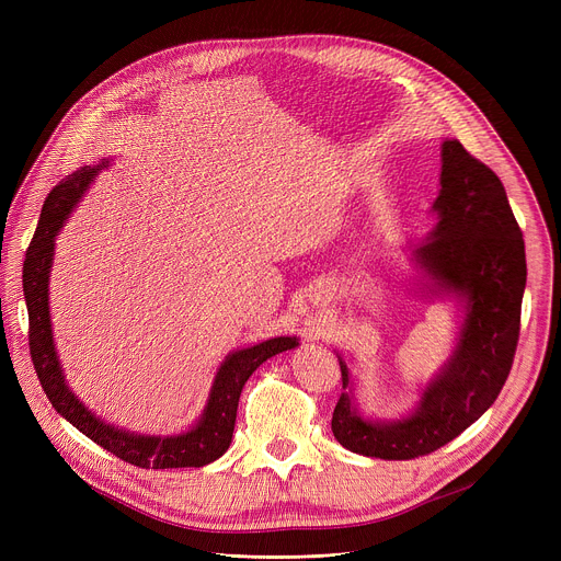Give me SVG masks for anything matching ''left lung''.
Wrapping results in <instances>:
<instances>
[{"instance_id": "obj_1", "label": "left lung", "mask_w": 561, "mask_h": 561, "mask_svg": "<svg viewBox=\"0 0 561 561\" xmlns=\"http://www.w3.org/2000/svg\"><path fill=\"white\" fill-rule=\"evenodd\" d=\"M439 224L417 260L439 288L466 299V322L446 370L424 390L420 409L399 422L362 420L348 394V368L333 413L335 439L359 455L415 459L482 417L504 388L522 322L526 251L502 180L457 139L442 144Z\"/></svg>"}]
</instances>
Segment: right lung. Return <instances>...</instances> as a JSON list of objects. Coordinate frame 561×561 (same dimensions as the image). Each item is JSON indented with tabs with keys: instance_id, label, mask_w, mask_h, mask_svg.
Returning a JSON list of instances; mask_svg holds the SVG:
<instances>
[{
	"instance_id": "right-lung-1",
	"label": "right lung",
	"mask_w": 561,
	"mask_h": 561,
	"mask_svg": "<svg viewBox=\"0 0 561 561\" xmlns=\"http://www.w3.org/2000/svg\"><path fill=\"white\" fill-rule=\"evenodd\" d=\"M104 167L106 162H102L100 167H84L75 171L66 180H61L44 202L39 224L31 239V247L26 249V262H24V297L28 306L31 359L53 409L61 417H66L79 433H84L87 437H91L95 444H100L115 457L137 468H188V466L199 468L219 459L230 446L239 394H242L247 379L268 357L282 351L295 348L297 340L275 337L257 346L228 355V359L221 364L215 377L202 422L184 435H178V437L130 435L113 426H106L93 413H89L82 407V402H77V397L68 390L57 362L55 346H53L50 314H48V271L53 260L55 234L59 232L72 206L79 202V197L84 195L93 178Z\"/></svg>"
}]
</instances>
